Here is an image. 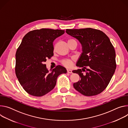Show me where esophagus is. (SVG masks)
Instances as JSON below:
<instances>
[{
	"mask_svg": "<svg viewBox=\"0 0 128 128\" xmlns=\"http://www.w3.org/2000/svg\"><path fill=\"white\" fill-rule=\"evenodd\" d=\"M67 72H68V73H70V74H71V73H72V70H71L68 69V70H67Z\"/></svg>",
	"mask_w": 128,
	"mask_h": 128,
	"instance_id": "1",
	"label": "esophagus"
}]
</instances>
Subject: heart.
<instances>
[{"label": "heart", "instance_id": "b5f03b06", "mask_svg": "<svg viewBox=\"0 0 128 128\" xmlns=\"http://www.w3.org/2000/svg\"><path fill=\"white\" fill-rule=\"evenodd\" d=\"M75 40H74L73 39H72V38H70V39H68V42H72V41H74ZM62 64L66 66V67H68V68H70V66H72V64H73V62H72V60H63L62 61Z\"/></svg>", "mask_w": 128, "mask_h": 128}]
</instances>
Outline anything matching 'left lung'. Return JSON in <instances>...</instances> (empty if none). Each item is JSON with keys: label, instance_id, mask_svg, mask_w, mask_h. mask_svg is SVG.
Returning <instances> with one entry per match:
<instances>
[{"label": "left lung", "instance_id": "1", "mask_svg": "<svg viewBox=\"0 0 128 128\" xmlns=\"http://www.w3.org/2000/svg\"><path fill=\"white\" fill-rule=\"evenodd\" d=\"M66 32L82 46V52L76 62L82 68L72 71L79 75L80 80L73 84L74 88L86 96L100 94L107 86L116 66V51L109 38L103 32L91 28L67 29Z\"/></svg>", "mask_w": 128, "mask_h": 128}]
</instances>
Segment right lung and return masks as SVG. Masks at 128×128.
I'll return each instance as SVG.
<instances>
[{
  "instance_id": "obj_1",
  "label": "right lung",
  "mask_w": 128,
  "mask_h": 128,
  "mask_svg": "<svg viewBox=\"0 0 128 128\" xmlns=\"http://www.w3.org/2000/svg\"><path fill=\"white\" fill-rule=\"evenodd\" d=\"M64 30L42 28L28 32L16 53V75L23 89L30 95L41 96L52 90L57 78L66 73L65 68L58 66L51 70L44 62L53 55V42Z\"/></svg>"
}]
</instances>
